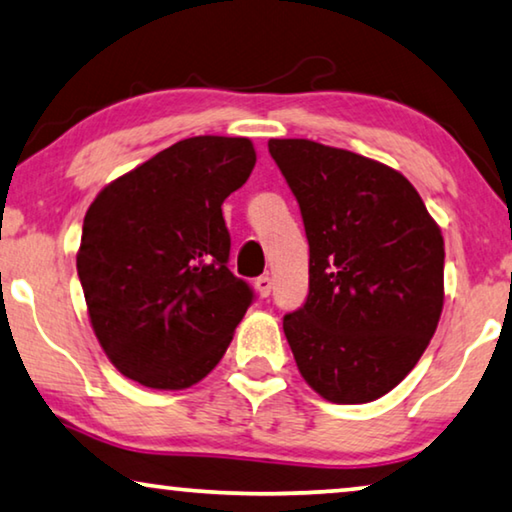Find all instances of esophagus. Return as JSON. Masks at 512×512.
I'll return each mask as SVG.
<instances>
[{
  "label": "esophagus",
  "instance_id": "1",
  "mask_svg": "<svg viewBox=\"0 0 512 512\" xmlns=\"http://www.w3.org/2000/svg\"><path fill=\"white\" fill-rule=\"evenodd\" d=\"M255 289H257V294L262 296V299H266V296H269L271 289H273L271 278H269V276H259V278L255 280Z\"/></svg>",
  "mask_w": 512,
  "mask_h": 512
}]
</instances>
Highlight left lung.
I'll use <instances>...</instances> for the list:
<instances>
[{"label":"left lung","instance_id":"left-lung-1","mask_svg":"<svg viewBox=\"0 0 512 512\" xmlns=\"http://www.w3.org/2000/svg\"><path fill=\"white\" fill-rule=\"evenodd\" d=\"M299 202L310 292L282 319L310 388L372 402L414 370L444 308V236L416 188L377 160L312 140H269Z\"/></svg>","mask_w":512,"mask_h":512}]
</instances>
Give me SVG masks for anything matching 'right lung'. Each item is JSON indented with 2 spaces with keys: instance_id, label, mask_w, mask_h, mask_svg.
I'll use <instances>...</instances> for the list:
<instances>
[{
  "instance_id": "add662e5",
  "label": "right lung",
  "mask_w": 512,
  "mask_h": 512,
  "mask_svg": "<svg viewBox=\"0 0 512 512\" xmlns=\"http://www.w3.org/2000/svg\"><path fill=\"white\" fill-rule=\"evenodd\" d=\"M248 137L200 135L108 183L85 216L78 276L121 375L181 391L216 368L253 289L227 269L223 202L255 167Z\"/></svg>"
}]
</instances>
